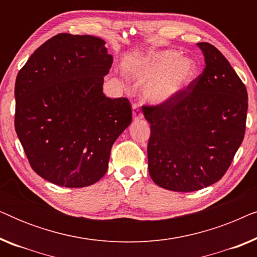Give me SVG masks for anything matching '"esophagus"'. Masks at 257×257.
<instances>
[{
    "instance_id": "34e87169",
    "label": "esophagus",
    "mask_w": 257,
    "mask_h": 257,
    "mask_svg": "<svg viewBox=\"0 0 257 257\" xmlns=\"http://www.w3.org/2000/svg\"><path fill=\"white\" fill-rule=\"evenodd\" d=\"M132 115H133V120H139V119L143 118V113L142 111H140L138 104L132 105Z\"/></svg>"
}]
</instances>
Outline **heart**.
<instances>
[{
	"instance_id": "1",
	"label": "heart",
	"mask_w": 257,
	"mask_h": 257,
	"mask_svg": "<svg viewBox=\"0 0 257 257\" xmlns=\"http://www.w3.org/2000/svg\"><path fill=\"white\" fill-rule=\"evenodd\" d=\"M128 75L145 83L143 97L151 104L167 103L180 94L198 75L195 61L175 50L151 51L133 63Z\"/></svg>"
}]
</instances>
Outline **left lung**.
<instances>
[{
	"label": "left lung",
	"instance_id": "1",
	"mask_svg": "<svg viewBox=\"0 0 257 257\" xmlns=\"http://www.w3.org/2000/svg\"><path fill=\"white\" fill-rule=\"evenodd\" d=\"M205 68L167 103L143 106L151 125L149 172L158 186L194 192L223 177L244 138L248 93L227 58L198 43Z\"/></svg>",
	"mask_w": 257,
	"mask_h": 257
}]
</instances>
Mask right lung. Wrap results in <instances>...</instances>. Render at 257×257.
Wrapping results in <instances>:
<instances>
[{
	"mask_svg": "<svg viewBox=\"0 0 257 257\" xmlns=\"http://www.w3.org/2000/svg\"><path fill=\"white\" fill-rule=\"evenodd\" d=\"M113 58L90 35L58 34L17 73L15 130L33 170L63 187H86L106 173L111 147L131 124L127 98L106 97Z\"/></svg>",
	"mask_w": 257,
	"mask_h": 257,
	"instance_id": "obj_1",
	"label": "right lung"
}]
</instances>
